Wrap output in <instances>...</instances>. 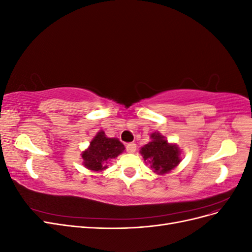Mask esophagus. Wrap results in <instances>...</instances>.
I'll return each mask as SVG.
<instances>
[{"instance_id":"1","label":"esophagus","mask_w":252,"mask_h":252,"mask_svg":"<svg viewBox=\"0 0 252 252\" xmlns=\"http://www.w3.org/2000/svg\"><path fill=\"white\" fill-rule=\"evenodd\" d=\"M126 149L128 152H131V154H133V152L136 150V144L134 143H129L126 145Z\"/></svg>"}]
</instances>
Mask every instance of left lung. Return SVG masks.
Masks as SVG:
<instances>
[{"mask_svg": "<svg viewBox=\"0 0 252 252\" xmlns=\"http://www.w3.org/2000/svg\"><path fill=\"white\" fill-rule=\"evenodd\" d=\"M151 141L141 148L144 161H147L154 172L165 174L171 171L181 162V150L178 145L170 144L159 132H154Z\"/></svg>", "mask_w": 252, "mask_h": 252, "instance_id": "left-lung-1", "label": "left lung"}]
</instances>
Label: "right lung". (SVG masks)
I'll return each mask as SVG.
<instances>
[{"label":"right lung","mask_w":252,"mask_h":252,"mask_svg":"<svg viewBox=\"0 0 252 252\" xmlns=\"http://www.w3.org/2000/svg\"><path fill=\"white\" fill-rule=\"evenodd\" d=\"M125 147L118 139L107 138L103 130L98 131L90 142L89 147L82 152L83 165L93 171H103L107 168V163L117 158Z\"/></svg>","instance_id":"right-lung-1"}]
</instances>
